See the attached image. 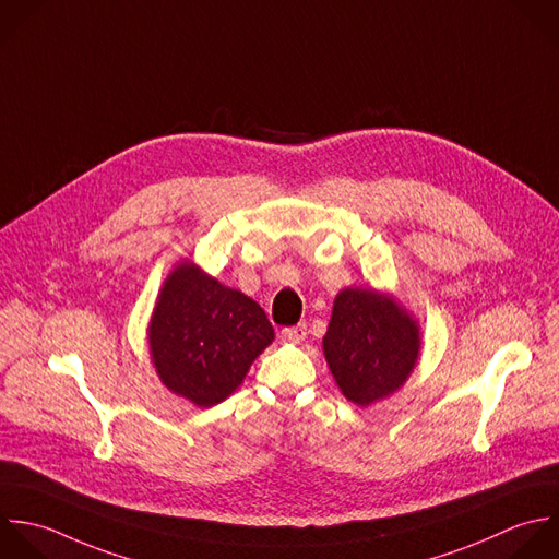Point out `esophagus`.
I'll return each instance as SVG.
<instances>
[{
  "label": "esophagus",
  "instance_id": "obj_1",
  "mask_svg": "<svg viewBox=\"0 0 559 559\" xmlns=\"http://www.w3.org/2000/svg\"><path fill=\"white\" fill-rule=\"evenodd\" d=\"M281 337H283L285 342L300 344V342L307 337V324L300 322V324H296V326H287V329L281 331Z\"/></svg>",
  "mask_w": 559,
  "mask_h": 559
}]
</instances>
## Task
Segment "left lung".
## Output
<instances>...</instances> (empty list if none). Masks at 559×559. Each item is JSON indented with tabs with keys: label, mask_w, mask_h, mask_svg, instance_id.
Wrapping results in <instances>:
<instances>
[{
	"label": "left lung",
	"mask_w": 559,
	"mask_h": 559,
	"mask_svg": "<svg viewBox=\"0 0 559 559\" xmlns=\"http://www.w3.org/2000/svg\"><path fill=\"white\" fill-rule=\"evenodd\" d=\"M322 348L342 394L368 407L394 394L414 372L420 326L392 296L348 287L333 302Z\"/></svg>",
	"instance_id": "left-lung-1"
}]
</instances>
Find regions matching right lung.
<instances>
[{
	"label": "right lung",
	"instance_id": "1",
	"mask_svg": "<svg viewBox=\"0 0 559 559\" xmlns=\"http://www.w3.org/2000/svg\"><path fill=\"white\" fill-rule=\"evenodd\" d=\"M147 340L163 385L213 407L241 385L274 329L252 298L182 261L160 287Z\"/></svg>",
	"mask_w": 559,
	"mask_h": 559
}]
</instances>
